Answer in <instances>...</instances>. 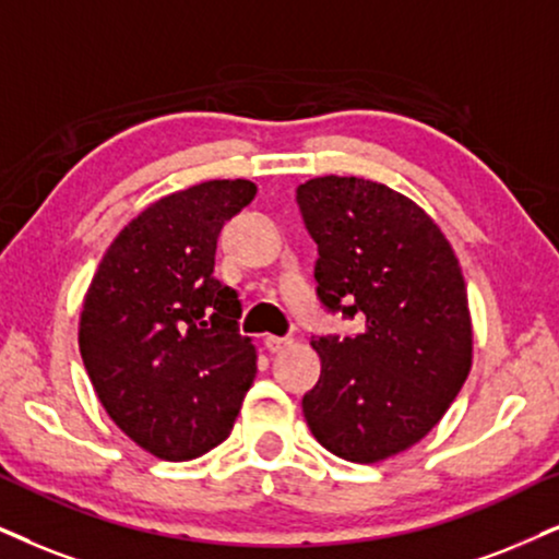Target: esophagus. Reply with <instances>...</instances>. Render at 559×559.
<instances>
[{
	"mask_svg": "<svg viewBox=\"0 0 559 559\" xmlns=\"http://www.w3.org/2000/svg\"><path fill=\"white\" fill-rule=\"evenodd\" d=\"M264 347L269 349V353H282V349L293 347V340H290V336H274V334H269L266 340H264Z\"/></svg>",
	"mask_w": 559,
	"mask_h": 559,
	"instance_id": "esophagus-1",
	"label": "esophagus"
}]
</instances>
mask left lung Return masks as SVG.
<instances>
[{
  "label": "left lung",
  "mask_w": 559,
  "mask_h": 559,
  "mask_svg": "<svg viewBox=\"0 0 559 559\" xmlns=\"http://www.w3.org/2000/svg\"><path fill=\"white\" fill-rule=\"evenodd\" d=\"M295 199L319 246L321 306L365 319L362 334L311 340L321 376L302 415L334 456L376 464L423 440L469 376L464 274L440 227L389 186L323 176Z\"/></svg>",
  "instance_id": "8db88e82"
}]
</instances>
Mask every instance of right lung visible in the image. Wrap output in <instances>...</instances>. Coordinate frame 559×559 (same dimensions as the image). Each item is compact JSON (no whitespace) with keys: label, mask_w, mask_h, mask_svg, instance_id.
I'll return each instance as SVG.
<instances>
[{"label":"right lung","mask_w":559,"mask_h":559,"mask_svg":"<svg viewBox=\"0 0 559 559\" xmlns=\"http://www.w3.org/2000/svg\"><path fill=\"white\" fill-rule=\"evenodd\" d=\"M257 186L204 181L157 199L108 246L80 319V355L108 417L144 451L189 461L230 436L257 376L240 300L215 277L223 225Z\"/></svg>","instance_id":"1"}]
</instances>
